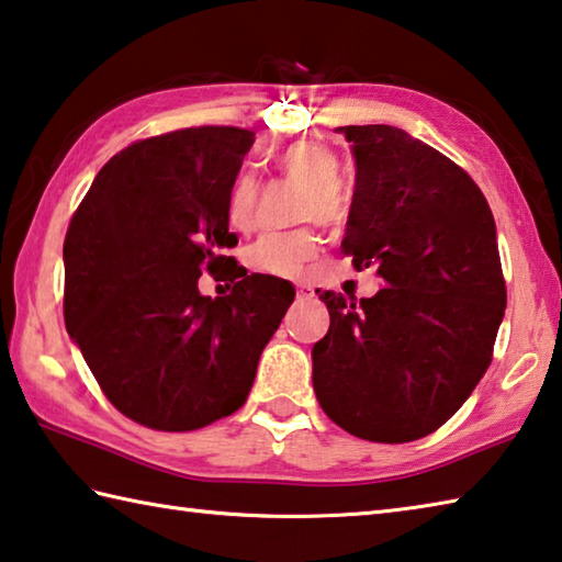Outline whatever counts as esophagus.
Instances as JSON below:
<instances>
[{
	"label": "esophagus",
	"mask_w": 562,
	"mask_h": 562,
	"mask_svg": "<svg viewBox=\"0 0 562 562\" xmlns=\"http://www.w3.org/2000/svg\"><path fill=\"white\" fill-rule=\"evenodd\" d=\"M294 294H297V300H312L314 297V288H312V284L300 282L297 288H294Z\"/></svg>",
	"instance_id": "1"
}]
</instances>
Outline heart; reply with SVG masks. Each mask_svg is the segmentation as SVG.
Segmentation results:
<instances>
[{
    "label": "heart",
    "mask_w": 562,
    "mask_h": 562,
    "mask_svg": "<svg viewBox=\"0 0 562 562\" xmlns=\"http://www.w3.org/2000/svg\"><path fill=\"white\" fill-rule=\"evenodd\" d=\"M274 167L288 179L302 183L297 196V221L334 223L349 209V199H346L341 183L336 181L339 159L329 149L312 145V142H297V145L280 151ZM252 206L255 179L248 171H240L233 179L226 199V218L231 228L246 231L252 221ZM319 246L322 240L312 228L265 233L246 248L243 260L252 272L272 274V278H302L319 252Z\"/></svg>",
    "instance_id": "1"
}]
</instances>
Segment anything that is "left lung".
<instances>
[{
  "mask_svg": "<svg viewBox=\"0 0 562 562\" xmlns=\"http://www.w3.org/2000/svg\"><path fill=\"white\" fill-rule=\"evenodd\" d=\"M336 132L356 159L341 250L385 284L361 302L319 294L331 324L312 349L314 393L346 432L413 442L450 420L492 363L506 310L496 223L472 177L405 130Z\"/></svg>",
  "mask_w": 562,
  "mask_h": 562,
  "instance_id": "1",
  "label": "left lung"
}]
</instances>
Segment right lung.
<instances>
[{"instance_id": "right-lung-1", "label": "right lung", "mask_w": 562, "mask_h": 562, "mask_svg": "<svg viewBox=\"0 0 562 562\" xmlns=\"http://www.w3.org/2000/svg\"><path fill=\"white\" fill-rule=\"evenodd\" d=\"M255 135L189 127L135 142L98 171L64 243V316L108 401L151 430L189 432L246 403L288 280L236 270L226 297L199 278L233 262L226 199Z\"/></svg>"}]
</instances>
